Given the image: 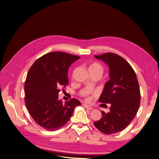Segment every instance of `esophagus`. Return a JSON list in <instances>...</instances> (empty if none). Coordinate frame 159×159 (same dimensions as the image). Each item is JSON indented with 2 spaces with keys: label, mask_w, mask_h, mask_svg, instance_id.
<instances>
[{
  "label": "esophagus",
  "mask_w": 159,
  "mask_h": 159,
  "mask_svg": "<svg viewBox=\"0 0 159 159\" xmlns=\"http://www.w3.org/2000/svg\"><path fill=\"white\" fill-rule=\"evenodd\" d=\"M83 106H84V107H85V108H87V109H89V110H92V109H93V107H92L91 106H89V105H87V104H84Z\"/></svg>",
  "instance_id": "obj_1"
}]
</instances>
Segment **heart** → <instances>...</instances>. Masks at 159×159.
Returning a JSON list of instances; mask_svg holds the SVG:
<instances>
[{"label":"heart","mask_w":159,"mask_h":159,"mask_svg":"<svg viewBox=\"0 0 159 159\" xmlns=\"http://www.w3.org/2000/svg\"><path fill=\"white\" fill-rule=\"evenodd\" d=\"M89 72L95 73V74H98L102 75L104 72V67L99 62L94 61L90 64L89 66ZM85 100L87 101H89L90 100V98L86 96Z\"/></svg>","instance_id":"obj_1"}]
</instances>
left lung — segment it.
<instances>
[{
    "mask_svg": "<svg viewBox=\"0 0 159 159\" xmlns=\"http://www.w3.org/2000/svg\"><path fill=\"white\" fill-rule=\"evenodd\" d=\"M94 57L109 66L110 79L99 101L111 106L109 112L101 111L102 118L94 124L104 134H115L125 129L137 115L141 98L139 84L133 68L123 57L113 53Z\"/></svg>",
    "mask_w": 159,
    "mask_h": 159,
    "instance_id": "1",
    "label": "left lung"
}]
</instances>
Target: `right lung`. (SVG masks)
I'll return each mask as SVG.
<instances>
[{
	"label": "right lung",
	"instance_id": "right-lung-1",
	"mask_svg": "<svg viewBox=\"0 0 159 159\" xmlns=\"http://www.w3.org/2000/svg\"><path fill=\"white\" fill-rule=\"evenodd\" d=\"M80 57L61 52L45 54L30 69L25 84L26 108L34 121L48 131L61 128L70 119L80 102L73 98L63 104L58 100L60 89L69 84L67 73Z\"/></svg>",
	"mask_w": 159,
	"mask_h": 159
}]
</instances>
